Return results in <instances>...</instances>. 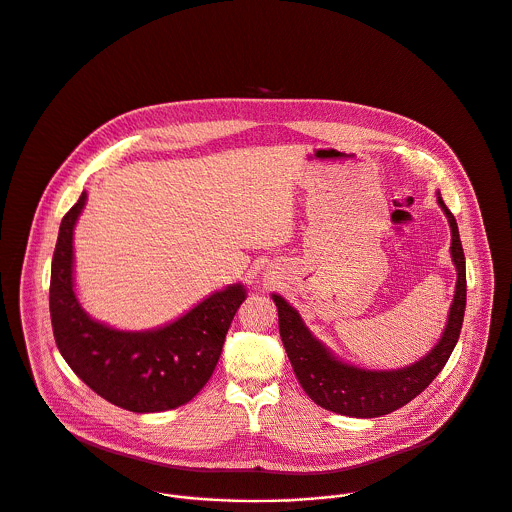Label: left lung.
Instances as JSON below:
<instances>
[{
	"label": "left lung",
	"mask_w": 512,
	"mask_h": 512,
	"mask_svg": "<svg viewBox=\"0 0 512 512\" xmlns=\"http://www.w3.org/2000/svg\"><path fill=\"white\" fill-rule=\"evenodd\" d=\"M437 201L451 225V257L457 267V287L445 331L433 351L421 361L389 371H369L343 363L319 339L313 337L297 309H293L281 295H273L279 311V333L291 367L303 391L319 407L359 419L389 415L421 395L447 365L463 327L467 305V269L457 219L447 209L441 195Z\"/></svg>",
	"instance_id": "8db88e82"
}]
</instances>
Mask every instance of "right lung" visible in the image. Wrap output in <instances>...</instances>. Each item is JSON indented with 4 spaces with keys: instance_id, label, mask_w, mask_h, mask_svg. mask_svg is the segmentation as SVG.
Segmentation results:
<instances>
[{
    "instance_id": "1",
    "label": "right lung",
    "mask_w": 512,
    "mask_h": 512,
    "mask_svg": "<svg viewBox=\"0 0 512 512\" xmlns=\"http://www.w3.org/2000/svg\"><path fill=\"white\" fill-rule=\"evenodd\" d=\"M85 199L83 191L61 219L51 261L49 313L57 349L71 371L115 407L131 413L181 407L211 379L245 287L215 291L151 331H117L91 319L73 289V229Z\"/></svg>"
}]
</instances>
